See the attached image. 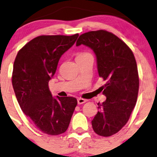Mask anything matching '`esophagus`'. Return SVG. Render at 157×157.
<instances>
[{
    "label": "esophagus",
    "mask_w": 157,
    "mask_h": 157,
    "mask_svg": "<svg viewBox=\"0 0 157 157\" xmlns=\"http://www.w3.org/2000/svg\"><path fill=\"white\" fill-rule=\"evenodd\" d=\"M86 101H87L86 99H83V98H78V99H77V103H78L79 105H81V104L85 103Z\"/></svg>",
    "instance_id": "1"
}]
</instances>
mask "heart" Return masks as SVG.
I'll return each instance as SVG.
<instances>
[{"label":"heart","mask_w":157,"mask_h":157,"mask_svg":"<svg viewBox=\"0 0 157 157\" xmlns=\"http://www.w3.org/2000/svg\"><path fill=\"white\" fill-rule=\"evenodd\" d=\"M90 55V54L87 53V52H82V53H79L78 55H77V58H82V57L85 56V55Z\"/></svg>","instance_id":"obj_1"}]
</instances>
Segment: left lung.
<instances>
[{
	"label": "left lung",
	"instance_id": "obj_1",
	"mask_svg": "<svg viewBox=\"0 0 157 157\" xmlns=\"http://www.w3.org/2000/svg\"><path fill=\"white\" fill-rule=\"evenodd\" d=\"M76 45L93 49L99 76L106 81L102 86L106 100L98 103L93 131L102 137L113 135L127 124L137 102L139 77L134 54L118 36L102 29L80 35Z\"/></svg>",
	"mask_w": 157,
	"mask_h": 157
}]
</instances>
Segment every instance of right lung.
Returning a JSON list of instances; mask_svg holds the SVG:
<instances>
[{
  "instance_id": "1",
  "label": "right lung",
  "mask_w": 157,
  "mask_h": 157,
  "mask_svg": "<svg viewBox=\"0 0 157 157\" xmlns=\"http://www.w3.org/2000/svg\"><path fill=\"white\" fill-rule=\"evenodd\" d=\"M78 36H38L19 51L14 61L12 84L19 105L33 124L49 135L67 131L77 105L74 97H52L48 81Z\"/></svg>"
}]
</instances>
